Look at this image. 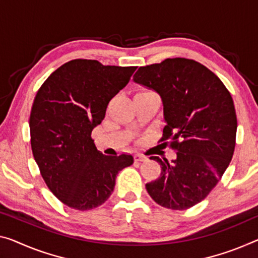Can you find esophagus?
I'll return each instance as SVG.
<instances>
[{
  "instance_id": "34e87169",
  "label": "esophagus",
  "mask_w": 258,
  "mask_h": 258,
  "mask_svg": "<svg viewBox=\"0 0 258 258\" xmlns=\"http://www.w3.org/2000/svg\"><path fill=\"white\" fill-rule=\"evenodd\" d=\"M135 161L137 162H141V161H145L148 158H146L145 156H142V154H135Z\"/></svg>"
}]
</instances>
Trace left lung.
Segmentation results:
<instances>
[{"mask_svg": "<svg viewBox=\"0 0 258 258\" xmlns=\"http://www.w3.org/2000/svg\"><path fill=\"white\" fill-rule=\"evenodd\" d=\"M134 81L160 94L166 124L159 142L176 151L172 162L150 157L161 173L146 190L164 208H191L216 187L234 153L237 121L231 93L207 67L184 57L140 67Z\"/></svg>", "mask_w": 258, "mask_h": 258, "instance_id": "1", "label": "left lung"}]
</instances>
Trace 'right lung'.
Returning <instances> with one entry per match:
<instances>
[{"label": "right lung", "instance_id": "1", "mask_svg": "<svg viewBox=\"0 0 258 258\" xmlns=\"http://www.w3.org/2000/svg\"><path fill=\"white\" fill-rule=\"evenodd\" d=\"M136 69L76 58L38 90L30 114L31 148L47 187L67 207L86 211L105 203L118 170L133 165L132 154L98 151L91 133Z\"/></svg>", "mask_w": 258, "mask_h": 258}]
</instances>
